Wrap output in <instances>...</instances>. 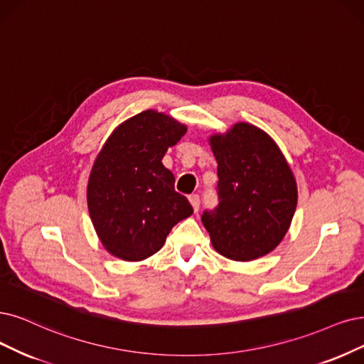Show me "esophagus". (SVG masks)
I'll use <instances>...</instances> for the list:
<instances>
[{
	"label": "esophagus",
	"mask_w": 364,
	"mask_h": 364,
	"mask_svg": "<svg viewBox=\"0 0 364 364\" xmlns=\"http://www.w3.org/2000/svg\"><path fill=\"white\" fill-rule=\"evenodd\" d=\"M189 200H191V204H192V207H193V211L196 213V211L199 210V204H200L199 195H191V196H189Z\"/></svg>",
	"instance_id": "esophagus-1"
}]
</instances>
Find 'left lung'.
<instances>
[{"label":"left lung","instance_id":"8db88e82","mask_svg":"<svg viewBox=\"0 0 364 364\" xmlns=\"http://www.w3.org/2000/svg\"><path fill=\"white\" fill-rule=\"evenodd\" d=\"M218 160L219 205L204 211L211 245L223 257L252 261L274 250L297 207V183L277 144L249 123L210 136Z\"/></svg>","mask_w":364,"mask_h":364}]
</instances>
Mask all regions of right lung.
Returning <instances> with one entry per match:
<instances>
[{
  "label": "right lung",
  "mask_w": 364,
  "mask_h": 364,
  "mask_svg": "<svg viewBox=\"0 0 364 364\" xmlns=\"http://www.w3.org/2000/svg\"><path fill=\"white\" fill-rule=\"evenodd\" d=\"M186 132L177 119L148 109L121 123L94 160L88 211L103 247L114 257L146 259L165 245L172 228L193 213L161 164Z\"/></svg>",
  "instance_id": "add662e5"
}]
</instances>
